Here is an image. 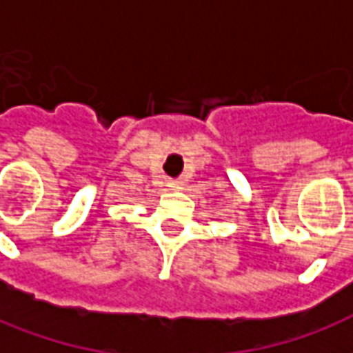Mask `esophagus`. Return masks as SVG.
<instances>
[{
	"instance_id": "34e87169",
	"label": "esophagus",
	"mask_w": 353,
	"mask_h": 353,
	"mask_svg": "<svg viewBox=\"0 0 353 353\" xmlns=\"http://www.w3.org/2000/svg\"><path fill=\"white\" fill-rule=\"evenodd\" d=\"M168 187H172V189H177V183H176V181H172V183H170Z\"/></svg>"
}]
</instances>
